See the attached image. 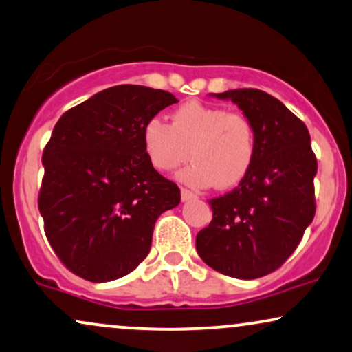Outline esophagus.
<instances>
[{"label": "esophagus", "instance_id": "obj_1", "mask_svg": "<svg viewBox=\"0 0 352 352\" xmlns=\"http://www.w3.org/2000/svg\"><path fill=\"white\" fill-rule=\"evenodd\" d=\"M197 196L194 192H190L188 189H181V201L183 202H188V201H192V199H196Z\"/></svg>", "mask_w": 352, "mask_h": 352}]
</instances>
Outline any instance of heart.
Returning a JSON list of instances; mask_svg holds the SVG:
<instances>
[{"mask_svg": "<svg viewBox=\"0 0 352 352\" xmlns=\"http://www.w3.org/2000/svg\"><path fill=\"white\" fill-rule=\"evenodd\" d=\"M143 151L151 166L162 173L194 160L177 173V179L196 189L240 184L253 166L256 130L241 112L199 101L183 104L173 112L171 125L150 117L142 127Z\"/></svg>", "mask_w": 352, "mask_h": 352, "instance_id": "heart-1", "label": "heart"}]
</instances>
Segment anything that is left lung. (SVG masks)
Here are the masks:
<instances>
[{"instance_id": "left-lung-1", "label": "left lung", "mask_w": 352, "mask_h": 352, "mask_svg": "<svg viewBox=\"0 0 352 352\" xmlns=\"http://www.w3.org/2000/svg\"><path fill=\"white\" fill-rule=\"evenodd\" d=\"M240 107L256 130V156L232 192L209 201L214 217L197 233L202 261L225 276L256 279L294 253L315 217L316 158L305 124L261 89L212 93Z\"/></svg>"}]
</instances>
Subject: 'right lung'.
<instances>
[{
    "label": "right lung",
    "instance_id": "add662e5",
    "mask_svg": "<svg viewBox=\"0 0 352 352\" xmlns=\"http://www.w3.org/2000/svg\"><path fill=\"white\" fill-rule=\"evenodd\" d=\"M177 102L171 93L119 85L60 117L42 155L38 210L65 266L91 282L132 272L150 253L155 222L179 188L146 158L142 127Z\"/></svg>",
    "mask_w": 352,
    "mask_h": 352
}]
</instances>
